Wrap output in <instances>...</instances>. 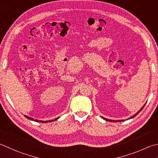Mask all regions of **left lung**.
I'll use <instances>...</instances> for the list:
<instances>
[{"label":"left lung","instance_id":"1","mask_svg":"<svg viewBox=\"0 0 158 158\" xmlns=\"http://www.w3.org/2000/svg\"><path fill=\"white\" fill-rule=\"evenodd\" d=\"M145 104H146V103H145ZM145 104L144 105V106H143V107H142V108H141V109H140V110H139V111H138V112H137L136 114H135L134 116H132L131 117H130V118H128V119H131V118H134V117H135V116H136L138 114H139V113H140V112H141V110H143V108H144V106H145ZM101 118H103V119H104V120H106V121H109V122H114H114H116H116H119V121H120V122H121V121H123V120H110V119H107V118H104V117H103V116H101Z\"/></svg>","mask_w":158,"mask_h":158}]
</instances>
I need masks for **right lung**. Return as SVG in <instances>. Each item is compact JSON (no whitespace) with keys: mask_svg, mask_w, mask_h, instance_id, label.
<instances>
[{"mask_svg":"<svg viewBox=\"0 0 158 158\" xmlns=\"http://www.w3.org/2000/svg\"><path fill=\"white\" fill-rule=\"evenodd\" d=\"M25 116L27 119L31 120H33V121H35V122L47 123V122H51V121H53V120H46V121H42V120H35V119H34V118H31V117H29V116ZM58 118H56V119H55V120H57V119H58Z\"/></svg>","mask_w":158,"mask_h":158,"instance_id":"1","label":"right lung"}]
</instances>
